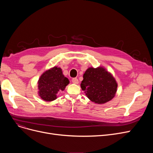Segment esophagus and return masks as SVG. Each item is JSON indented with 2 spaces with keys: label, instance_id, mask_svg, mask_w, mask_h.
<instances>
[{
  "label": "esophagus",
  "instance_id": "34e87169",
  "mask_svg": "<svg viewBox=\"0 0 153 153\" xmlns=\"http://www.w3.org/2000/svg\"><path fill=\"white\" fill-rule=\"evenodd\" d=\"M72 82L74 84H79V80L77 78H73L72 79Z\"/></svg>",
  "mask_w": 153,
  "mask_h": 153
}]
</instances>
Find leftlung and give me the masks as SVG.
I'll return each mask as SVG.
<instances>
[{
  "mask_svg": "<svg viewBox=\"0 0 153 153\" xmlns=\"http://www.w3.org/2000/svg\"><path fill=\"white\" fill-rule=\"evenodd\" d=\"M81 87L90 100L103 104L114 99L118 84L113 75L104 67H90L84 72Z\"/></svg>",
  "mask_w": 153,
  "mask_h": 153,
  "instance_id": "8db88e82",
  "label": "left lung"
}]
</instances>
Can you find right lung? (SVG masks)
Listing matches in <instances>:
<instances>
[{"mask_svg":"<svg viewBox=\"0 0 153 153\" xmlns=\"http://www.w3.org/2000/svg\"><path fill=\"white\" fill-rule=\"evenodd\" d=\"M69 84V79L62 74V69L54 66L45 71L38 81V94L42 100L51 102L58 97L59 92L63 91Z\"/></svg>","mask_w":153,"mask_h":153,"instance_id":"1","label":"right lung"}]
</instances>
